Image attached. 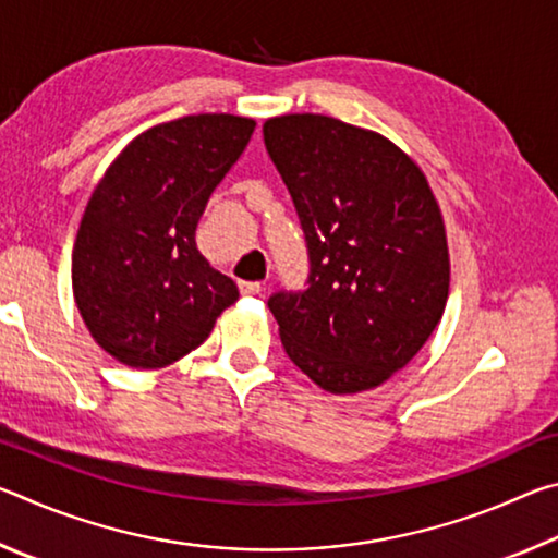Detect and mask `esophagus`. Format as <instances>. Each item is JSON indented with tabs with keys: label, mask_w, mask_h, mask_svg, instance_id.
<instances>
[{
	"label": "esophagus",
	"mask_w": 558,
	"mask_h": 558,
	"mask_svg": "<svg viewBox=\"0 0 558 558\" xmlns=\"http://www.w3.org/2000/svg\"><path fill=\"white\" fill-rule=\"evenodd\" d=\"M239 290L243 292V295H258V292L263 290V282H248V280H241L239 282Z\"/></svg>",
	"instance_id": "34e87169"
}]
</instances>
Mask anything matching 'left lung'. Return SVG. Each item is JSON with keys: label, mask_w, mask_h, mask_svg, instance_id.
<instances>
[{"label": "left lung", "mask_w": 558, "mask_h": 558, "mask_svg": "<svg viewBox=\"0 0 558 558\" xmlns=\"http://www.w3.org/2000/svg\"><path fill=\"white\" fill-rule=\"evenodd\" d=\"M268 155L295 202L310 288L268 300L290 362L329 393L403 369L446 313L450 256L436 194L379 132L317 112L268 118Z\"/></svg>", "instance_id": "obj_1"}]
</instances>
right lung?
Segmentation results:
<instances>
[{
	"instance_id": "1",
	"label": "right lung",
	"mask_w": 558,
	"mask_h": 558,
	"mask_svg": "<svg viewBox=\"0 0 558 558\" xmlns=\"http://www.w3.org/2000/svg\"><path fill=\"white\" fill-rule=\"evenodd\" d=\"M253 130L256 120L229 112L162 122L132 140L93 189L73 243V298L90 337L120 364L179 362L239 300L194 235Z\"/></svg>"
}]
</instances>
